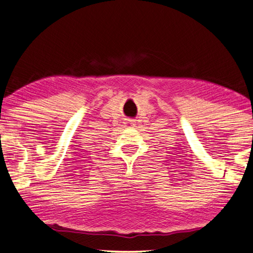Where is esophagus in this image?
I'll list each match as a JSON object with an SVG mask.
<instances>
[{
	"label": "esophagus",
	"mask_w": 253,
	"mask_h": 253,
	"mask_svg": "<svg viewBox=\"0 0 253 253\" xmlns=\"http://www.w3.org/2000/svg\"><path fill=\"white\" fill-rule=\"evenodd\" d=\"M124 127H134V123H131V121H128L124 123Z\"/></svg>",
	"instance_id": "obj_1"
}]
</instances>
